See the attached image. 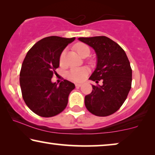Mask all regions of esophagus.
I'll use <instances>...</instances> for the list:
<instances>
[{
    "label": "esophagus",
    "instance_id": "esophagus-1",
    "mask_svg": "<svg viewBox=\"0 0 155 155\" xmlns=\"http://www.w3.org/2000/svg\"><path fill=\"white\" fill-rule=\"evenodd\" d=\"M82 84H75V86H76V87H77V88H79V87H81L82 86Z\"/></svg>",
    "mask_w": 155,
    "mask_h": 155
}]
</instances>
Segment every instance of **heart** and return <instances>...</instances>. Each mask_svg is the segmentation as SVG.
I'll return each instance as SVG.
<instances>
[{"mask_svg":"<svg viewBox=\"0 0 155 155\" xmlns=\"http://www.w3.org/2000/svg\"><path fill=\"white\" fill-rule=\"evenodd\" d=\"M75 48L81 56L84 53H86V52H89V53H90V49H89L88 45L84 44V43H78V44L76 45ZM64 56L65 51H63L60 55V62H63L64 59ZM88 72V69L85 68V67H81V68H73L71 69L70 71L69 72L68 77L69 79L74 81H82L86 78Z\"/></svg>","mask_w":155,"mask_h":155,"instance_id":"obj_1","label":"heart"}]
</instances>
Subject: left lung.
Here are the masks:
<instances>
[{
    "mask_svg": "<svg viewBox=\"0 0 155 155\" xmlns=\"http://www.w3.org/2000/svg\"><path fill=\"white\" fill-rule=\"evenodd\" d=\"M81 42L93 48L97 57L96 68L89 79L102 86L92 85L93 91L85 96V105L93 114L107 117L117 112L131 88L132 69L125 51L106 36L81 37Z\"/></svg>",
    "mask_w": 155,
    "mask_h": 155,
    "instance_id": "1",
    "label": "left lung"
}]
</instances>
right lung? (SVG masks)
Here are the masks:
<instances>
[{"label": "right lung", "instance_id": "add662e5", "mask_svg": "<svg viewBox=\"0 0 155 155\" xmlns=\"http://www.w3.org/2000/svg\"><path fill=\"white\" fill-rule=\"evenodd\" d=\"M73 38L45 37L28 51L19 74L21 94L28 107L38 116L51 117L66 108L75 85L67 80L53 83L51 78L60 66L61 53Z\"/></svg>", "mask_w": 155, "mask_h": 155}]
</instances>
